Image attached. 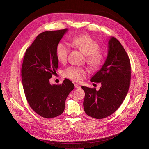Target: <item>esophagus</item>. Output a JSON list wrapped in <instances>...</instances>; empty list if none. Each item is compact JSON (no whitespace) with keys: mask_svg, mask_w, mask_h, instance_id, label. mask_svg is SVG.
<instances>
[{"mask_svg":"<svg viewBox=\"0 0 149 149\" xmlns=\"http://www.w3.org/2000/svg\"><path fill=\"white\" fill-rule=\"evenodd\" d=\"M74 86H75V88L76 89H80L81 88V86L79 85H78V84H75Z\"/></svg>","mask_w":149,"mask_h":149,"instance_id":"1","label":"esophagus"}]
</instances>
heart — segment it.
Listing matches in <instances>:
<instances>
[{
    "mask_svg": "<svg viewBox=\"0 0 149 149\" xmlns=\"http://www.w3.org/2000/svg\"><path fill=\"white\" fill-rule=\"evenodd\" d=\"M72 44L79 49L86 55V61L92 68L100 67L105 61V56L102 52L98 50L99 44L91 37L86 35H80L71 39ZM70 51L69 45L64 42L58 43L56 49V54L57 60L62 63H65L68 58ZM64 74L65 77L75 82L83 80L87 74L85 69L82 67L70 66L66 68Z\"/></svg>",
    "mask_w": 149,
    "mask_h": 149,
    "instance_id": "b5f03b06",
    "label": "heart"
}]
</instances>
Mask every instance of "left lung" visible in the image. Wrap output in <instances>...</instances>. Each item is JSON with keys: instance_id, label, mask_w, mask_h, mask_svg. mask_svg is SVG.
Returning <instances> with one entry per match:
<instances>
[{"instance_id": "obj_1", "label": "left lung", "mask_w": 149, "mask_h": 149, "mask_svg": "<svg viewBox=\"0 0 149 149\" xmlns=\"http://www.w3.org/2000/svg\"><path fill=\"white\" fill-rule=\"evenodd\" d=\"M130 78L129 56L121 43L111 37L107 60L101 69L91 79V82L101 83L100 90L81 86L85 92L83 105L86 115L101 119L113 114L125 100Z\"/></svg>"}]
</instances>
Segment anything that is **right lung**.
I'll list each match as a JSON object with an SVG mask.
<instances>
[{
  "label": "right lung",
  "mask_w": 149,
  "mask_h": 149,
  "mask_svg": "<svg viewBox=\"0 0 149 149\" xmlns=\"http://www.w3.org/2000/svg\"><path fill=\"white\" fill-rule=\"evenodd\" d=\"M67 30L38 34L27 48L23 61L22 84L27 101L36 113L47 119L63 113L66 99L74 88L72 82L67 78L60 85L49 84V79L58 67L56 47Z\"/></svg>",
  "instance_id": "1"
}]
</instances>
